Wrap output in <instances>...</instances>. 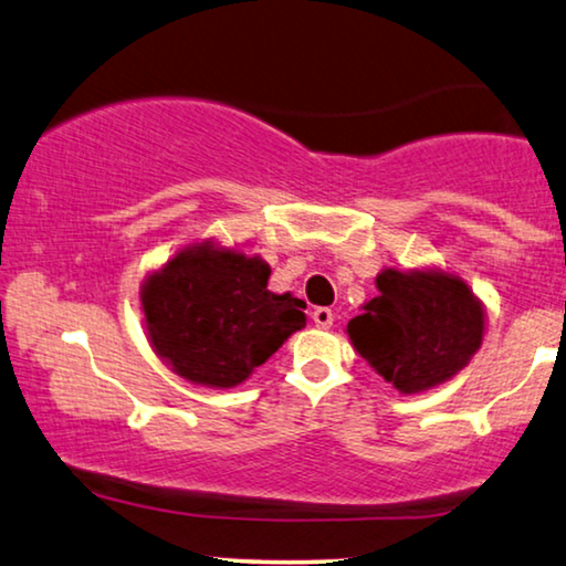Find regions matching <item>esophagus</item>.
Segmentation results:
<instances>
[{"label":"esophagus","instance_id":"34e87169","mask_svg":"<svg viewBox=\"0 0 566 566\" xmlns=\"http://www.w3.org/2000/svg\"><path fill=\"white\" fill-rule=\"evenodd\" d=\"M313 323L317 325V328H331L333 325V313L328 307H315L313 310Z\"/></svg>","mask_w":566,"mask_h":566}]
</instances>
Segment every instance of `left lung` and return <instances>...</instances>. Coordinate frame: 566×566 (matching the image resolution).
<instances>
[{
    "label": "left lung",
    "instance_id": "obj_1",
    "mask_svg": "<svg viewBox=\"0 0 566 566\" xmlns=\"http://www.w3.org/2000/svg\"><path fill=\"white\" fill-rule=\"evenodd\" d=\"M377 290L348 323V338L400 392H423L451 379L480 348L482 305L459 276L387 269Z\"/></svg>",
    "mask_w": 566,
    "mask_h": 566
}]
</instances>
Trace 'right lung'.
<instances>
[{
  "label": "right lung",
  "instance_id": "add662e5",
  "mask_svg": "<svg viewBox=\"0 0 566 566\" xmlns=\"http://www.w3.org/2000/svg\"><path fill=\"white\" fill-rule=\"evenodd\" d=\"M259 256L192 245L150 276L140 302L156 354L197 385L233 387L305 325V302L266 290Z\"/></svg>",
  "mask_w": 566,
  "mask_h": 566
}]
</instances>
